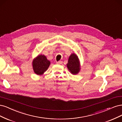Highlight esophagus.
<instances>
[{"instance_id": "1", "label": "esophagus", "mask_w": 122, "mask_h": 122, "mask_svg": "<svg viewBox=\"0 0 122 122\" xmlns=\"http://www.w3.org/2000/svg\"><path fill=\"white\" fill-rule=\"evenodd\" d=\"M56 63L57 64H61L62 63V61H57L56 62Z\"/></svg>"}]
</instances>
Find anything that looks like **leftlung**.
I'll return each mask as SVG.
<instances>
[{"label":"left lung","instance_id":"obj_1","mask_svg":"<svg viewBox=\"0 0 122 122\" xmlns=\"http://www.w3.org/2000/svg\"><path fill=\"white\" fill-rule=\"evenodd\" d=\"M67 67L72 74H76L79 72L81 69L80 63L76 54L73 53L69 56Z\"/></svg>","mask_w":122,"mask_h":122}]
</instances>
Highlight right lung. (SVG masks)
I'll list each match as a JSON object with an SVG mask.
<instances>
[{
  "instance_id": "right-lung-1",
  "label": "right lung",
  "mask_w": 122,
  "mask_h": 122,
  "mask_svg": "<svg viewBox=\"0 0 122 122\" xmlns=\"http://www.w3.org/2000/svg\"><path fill=\"white\" fill-rule=\"evenodd\" d=\"M51 62L44 55H40L32 62L34 72L37 75H42L48 69Z\"/></svg>"
}]
</instances>
